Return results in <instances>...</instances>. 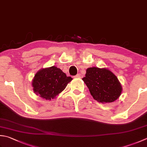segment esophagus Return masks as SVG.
I'll list each match as a JSON object with an SVG mask.
<instances>
[{
    "instance_id": "1",
    "label": "esophagus",
    "mask_w": 147,
    "mask_h": 147,
    "mask_svg": "<svg viewBox=\"0 0 147 147\" xmlns=\"http://www.w3.org/2000/svg\"><path fill=\"white\" fill-rule=\"evenodd\" d=\"M75 78H82V75L81 74H78L75 76Z\"/></svg>"
}]
</instances>
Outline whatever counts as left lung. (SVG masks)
I'll list each match as a JSON object with an SVG mask.
<instances>
[{"label": "left lung", "instance_id": "8db88e82", "mask_svg": "<svg viewBox=\"0 0 147 147\" xmlns=\"http://www.w3.org/2000/svg\"><path fill=\"white\" fill-rule=\"evenodd\" d=\"M82 80L93 98L99 102H112L122 94V87L119 80L107 68L89 67Z\"/></svg>", "mask_w": 147, "mask_h": 147}]
</instances>
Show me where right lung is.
<instances>
[{
    "label": "right lung",
    "mask_w": 147,
    "mask_h": 147,
    "mask_svg": "<svg viewBox=\"0 0 147 147\" xmlns=\"http://www.w3.org/2000/svg\"><path fill=\"white\" fill-rule=\"evenodd\" d=\"M73 80L56 66L42 68L36 73L32 82L33 91L46 100L55 98Z\"/></svg>",
    "instance_id": "obj_1"
}]
</instances>
